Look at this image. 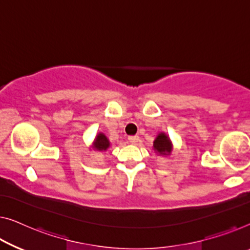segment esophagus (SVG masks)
I'll return each instance as SVG.
<instances>
[{
	"label": "esophagus",
	"mask_w": 250,
	"mask_h": 250,
	"mask_svg": "<svg viewBox=\"0 0 250 250\" xmlns=\"http://www.w3.org/2000/svg\"><path fill=\"white\" fill-rule=\"evenodd\" d=\"M128 140H129L130 144L136 145L138 141H139V137H138V136H129L128 137Z\"/></svg>",
	"instance_id": "esophagus-1"
}]
</instances>
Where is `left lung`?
<instances>
[{
	"label": "left lung",
	"instance_id": "left-lung-1",
	"mask_svg": "<svg viewBox=\"0 0 250 250\" xmlns=\"http://www.w3.org/2000/svg\"><path fill=\"white\" fill-rule=\"evenodd\" d=\"M154 148L155 150L162 155H169L170 154V148H172V145H170V141L165 133H161L158 137L156 138L154 141Z\"/></svg>",
	"mask_w": 250,
	"mask_h": 250
}]
</instances>
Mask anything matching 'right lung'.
Listing matches in <instances>:
<instances>
[{
    "mask_svg": "<svg viewBox=\"0 0 250 250\" xmlns=\"http://www.w3.org/2000/svg\"><path fill=\"white\" fill-rule=\"evenodd\" d=\"M110 146V143L109 140H107V138L103 135V133H99L98 137H96V139L94 141V148L95 150H100V151H104L106 150L107 148Z\"/></svg>",
    "mask_w": 250,
    "mask_h": 250,
    "instance_id": "add662e5",
    "label": "right lung"
}]
</instances>
